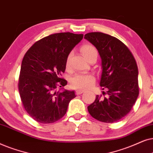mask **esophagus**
<instances>
[{"label": "esophagus", "instance_id": "1", "mask_svg": "<svg viewBox=\"0 0 153 153\" xmlns=\"http://www.w3.org/2000/svg\"><path fill=\"white\" fill-rule=\"evenodd\" d=\"M82 93H84V91H82V90H78V91H76V92H75L76 95H80Z\"/></svg>", "mask_w": 153, "mask_h": 153}]
</instances>
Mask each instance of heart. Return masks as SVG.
Wrapping results in <instances>:
<instances>
[{
    "instance_id": "heart-1",
    "label": "heart",
    "mask_w": 153,
    "mask_h": 153,
    "mask_svg": "<svg viewBox=\"0 0 153 153\" xmlns=\"http://www.w3.org/2000/svg\"><path fill=\"white\" fill-rule=\"evenodd\" d=\"M80 51L82 55L87 59L93 53H97V49L94 46L90 44H85L81 47ZM71 53L68 54L66 58V66L68 68L70 66V59ZM96 81L95 77L91 73H77L73 75L71 79V84L73 88L80 90H87L90 89L94 85Z\"/></svg>"
}]
</instances>
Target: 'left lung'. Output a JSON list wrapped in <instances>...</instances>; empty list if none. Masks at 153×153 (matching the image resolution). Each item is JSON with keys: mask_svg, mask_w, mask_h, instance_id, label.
Listing matches in <instances>:
<instances>
[{"mask_svg": "<svg viewBox=\"0 0 153 153\" xmlns=\"http://www.w3.org/2000/svg\"><path fill=\"white\" fill-rule=\"evenodd\" d=\"M85 38L92 43L101 58L100 85L103 95H97L87 107L91 117L106 123H116L131 111L139 94L138 66L128 47L108 34L91 32Z\"/></svg>", "mask_w": 153, "mask_h": 153, "instance_id": "8db88e82", "label": "left lung"}]
</instances>
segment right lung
Listing matches in <instances>:
<instances>
[{
    "label": "right lung",
    "mask_w": 153,
    "mask_h": 153,
    "mask_svg": "<svg viewBox=\"0 0 153 153\" xmlns=\"http://www.w3.org/2000/svg\"><path fill=\"white\" fill-rule=\"evenodd\" d=\"M82 34L57 33L42 38L28 49L20 70L18 89L22 105L34 120L55 123L66 113L74 91H54L67 85L62 78L66 58Z\"/></svg>",
    "instance_id": "add662e5"
}]
</instances>
